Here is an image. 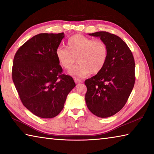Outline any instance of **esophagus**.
<instances>
[{"label": "esophagus", "instance_id": "esophagus-1", "mask_svg": "<svg viewBox=\"0 0 154 154\" xmlns=\"http://www.w3.org/2000/svg\"><path fill=\"white\" fill-rule=\"evenodd\" d=\"M74 81H75V83H82V81L81 80V79H78V78H75Z\"/></svg>", "mask_w": 154, "mask_h": 154}]
</instances>
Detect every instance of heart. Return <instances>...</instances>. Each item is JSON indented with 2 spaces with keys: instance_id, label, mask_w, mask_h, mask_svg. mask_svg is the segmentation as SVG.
<instances>
[{
  "instance_id": "b5f03b06",
  "label": "heart",
  "mask_w": 154,
  "mask_h": 154,
  "mask_svg": "<svg viewBox=\"0 0 154 154\" xmlns=\"http://www.w3.org/2000/svg\"><path fill=\"white\" fill-rule=\"evenodd\" d=\"M67 48L58 47L56 50V56L59 64L65 69H70L77 59L79 64L69 71L72 76L83 77L90 72L96 74L105 66L108 48L102 41L75 35L68 39Z\"/></svg>"
}]
</instances>
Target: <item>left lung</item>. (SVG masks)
Wrapping results in <instances>:
<instances>
[{
    "instance_id": "8db88e82",
    "label": "left lung",
    "mask_w": 154,
    "mask_h": 154,
    "mask_svg": "<svg viewBox=\"0 0 154 154\" xmlns=\"http://www.w3.org/2000/svg\"><path fill=\"white\" fill-rule=\"evenodd\" d=\"M89 35L106 44L108 58L102 71L85 81V103L94 115L109 118L124 107L133 89L134 60L126 43L117 35L104 31Z\"/></svg>"
}]
</instances>
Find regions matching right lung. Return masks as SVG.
<instances>
[{
    "label": "right lung",
    "instance_id": "1",
    "mask_svg": "<svg viewBox=\"0 0 154 154\" xmlns=\"http://www.w3.org/2000/svg\"><path fill=\"white\" fill-rule=\"evenodd\" d=\"M64 33H41L18 49L12 79L26 108L41 118H53L64 108L67 95L75 86L71 76L62 74L56 56Z\"/></svg>",
    "mask_w": 154,
    "mask_h": 154
}]
</instances>
